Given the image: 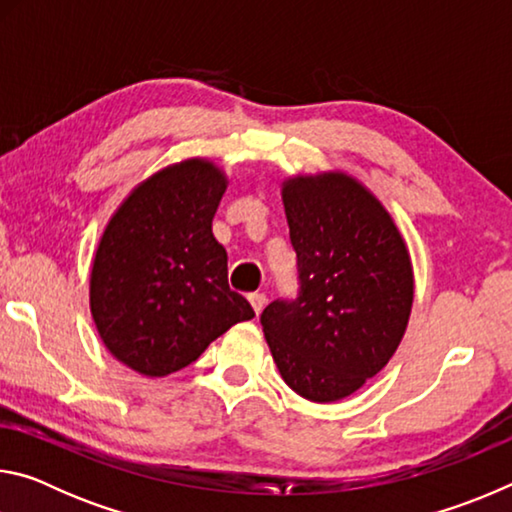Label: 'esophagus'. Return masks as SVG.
Returning a JSON list of instances; mask_svg holds the SVG:
<instances>
[{"mask_svg": "<svg viewBox=\"0 0 512 512\" xmlns=\"http://www.w3.org/2000/svg\"><path fill=\"white\" fill-rule=\"evenodd\" d=\"M248 300H250V305H253L255 314H262V309H264V305H266V296H264V293H257V291L250 293Z\"/></svg>", "mask_w": 512, "mask_h": 512, "instance_id": "34e87169", "label": "esophagus"}]
</instances>
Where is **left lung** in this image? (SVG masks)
Returning a JSON list of instances; mask_svg holds the SVG:
<instances>
[{
	"instance_id": "left-lung-1",
	"label": "left lung",
	"mask_w": 512,
	"mask_h": 512,
	"mask_svg": "<svg viewBox=\"0 0 512 512\" xmlns=\"http://www.w3.org/2000/svg\"><path fill=\"white\" fill-rule=\"evenodd\" d=\"M282 201L300 291L262 311L266 343L291 391L343 400L391 361L406 332L409 248L386 207L348 173L284 180Z\"/></svg>"
}]
</instances>
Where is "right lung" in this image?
<instances>
[{
	"mask_svg": "<svg viewBox=\"0 0 512 512\" xmlns=\"http://www.w3.org/2000/svg\"><path fill=\"white\" fill-rule=\"evenodd\" d=\"M228 187L205 158L137 185L103 230L90 273V311L103 345L146 377L189 366L232 325L255 316L230 289L228 253L212 219Z\"/></svg>",
	"mask_w": 512,
	"mask_h": 512,
	"instance_id": "add662e5",
	"label": "right lung"
}]
</instances>
